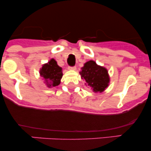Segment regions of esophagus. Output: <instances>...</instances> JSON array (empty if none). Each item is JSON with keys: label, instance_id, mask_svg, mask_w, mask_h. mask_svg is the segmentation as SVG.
Returning <instances> with one entry per match:
<instances>
[{"label": "esophagus", "instance_id": "esophagus-1", "mask_svg": "<svg viewBox=\"0 0 151 151\" xmlns=\"http://www.w3.org/2000/svg\"><path fill=\"white\" fill-rule=\"evenodd\" d=\"M69 70H76V69H77V68H76V67H69Z\"/></svg>", "mask_w": 151, "mask_h": 151}]
</instances>
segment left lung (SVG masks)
<instances>
[{"instance_id":"8db88e82","label":"left lung","mask_w":151,"mask_h":151,"mask_svg":"<svg viewBox=\"0 0 151 151\" xmlns=\"http://www.w3.org/2000/svg\"><path fill=\"white\" fill-rule=\"evenodd\" d=\"M79 74L81 79L86 81V85L93 92L101 93L108 87L110 77L106 68L97 65L93 60H89L84 64Z\"/></svg>"}]
</instances>
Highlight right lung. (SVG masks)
<instances>
[{"mask_svg": "<svg viewBox=\"0 0 151 151\" xmlns=\"http://www.w3.org/2000/svg\"><path fill=\"white\" fill-rule=\"evenodd\" d=\"M40 76L45 80V84L48 88L58 86L61 83L63 76L62 68L58 65L55 59L52 58L47 63L42 65L40 70Z\"/></svg>", "mask_w": 151, "mask_h": 151, "instance_id": "right-lung-1", "label": "right lung"}]
</instances>
